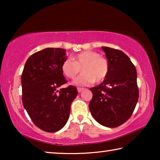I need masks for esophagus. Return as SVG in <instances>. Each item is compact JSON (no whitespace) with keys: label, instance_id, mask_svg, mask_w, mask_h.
<instances>
[{"label":"esophagus","instance_id":"34e87169","mask_svg":"<svg viewBox=\"0 0 160 160\" xmlns=\"http://www.w3.org/2000/svg\"><path fill=\"white\" fill-rule=\"evenodd\" d=\"M83 90H84V88H78V92H82Z\"/></svg>","mask_w":160,"mask_h":160}]
</instances>
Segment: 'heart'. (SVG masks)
<instances>
[{"label": "heart", "instance_id": "heart-1", "mask_svg": "<svg viewBox=\"0 0 160 160\" xmlns=\"http://www.w3.org/2000/svg\"><path fill=\"white\" fill-rule=\"evenodd\" d=\"M84 72L74 81L78 85H88L94 81L99 83L105 80L109 74V63L107 59L94 51H85L75 56L72 59L67 58L61 65L63 73L70 79H74L81 72Z\"/></svg>", "mask_w": 160, "mask_h": 160}]
</instances>
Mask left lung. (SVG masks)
<instances>
[{"label":"left lung","instance_id":"8db88e82","mask_svg":"<svg viewBox=\"0 0 160 160\" xmlns=\"http://www.w3.org/2000/svg\"><path fill=\"white\" fill-rule=\"evenodd\" d=\"M109 63V74L103 82L90 88L92 98L89 109L101 125L115 128L132 114L139 97L137 72L122 51L102 47Z\"/></svg>","mask_w":160,"mask_h":160}]
</instances>
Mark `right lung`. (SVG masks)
I'll return each instance as SVG.
<instances>
[{
    "instance_id": "1",
    "label": "right lung",
    "mask_w": 160,
    "mask_h": 160,
    "mask_svg": "<svg viewBox=\"0 0 160 160\" xmlns=\"http://www.w3.org/2000/svg\"><path fill=\"white\" fill-rule=\"evenodd\" d=\"M65 55L61 48L37 51L27 60L22 73L23 107L34 125L46 132H56L66 125L78 95L72 85L59 90L67 83L61 70Z\"/></svg>"
}]
</instances>
